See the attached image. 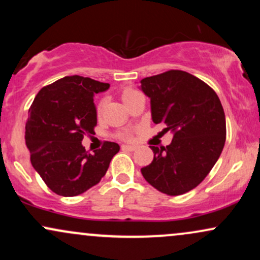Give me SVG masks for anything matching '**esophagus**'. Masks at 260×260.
Segmentation results:
<instances>
[{
  "label": "esophagus",
  "mask_w": 260,
  "mask_h": 260,
  "mask_svg": "<svg viewBox=\"0 0 260 260\" xmlns=\"http://www.w3.org/2000/svg\"><path fill=\"white\" fill-rule=\"evenodd\" d=\"M137 149L136 145H129V144H123L122 145V150H129V151H134Z\"/></svg>",
  "instance_id": "1"
}]
</instances>
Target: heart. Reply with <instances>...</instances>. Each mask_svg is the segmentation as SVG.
<instances>
[{
  "instance_id": "b5f03b06",
  "label": "heart",
  "mask_w": 260,
  "mask_h": 260,
  "mask_svg": "<svg viewBox=\"0 0 260 260\" xmlns=\"http://www.w3.org/2000/svg\"><path fill=\"white\" fill-rule=\"evenodd\" d=\"M139 94H140V92L137 91L136 89L127 88V89H124L123 91H122L121 98H122V100H123V103L127 104V103H129V101L132 100L133 98H136L137 95H139ZM104 106H105V100L103 99V100H100L99 103H98V105H96V113H98V115H100V113L103 112ZM127 137H128V136H127Z\"/></svg>"
}]
</instances>
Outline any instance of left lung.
Listing matches in <instances>:
<instances>
[{"mask_svg":"<svg viewBox=\"0 0 260 260\" xmlns=\"http://www.w3.org/2000/svg\"><path fill=\"white\" fill-rule=\"evenodd\" d=\"M150 98L154 123L165 124L174 139L168 147H150L154 159L143 177L168 196H181L207 177L226 140L225 112L216 92L192 74L171 70L140 80Z\"/></svg>","mask_w":260,"mask_h":260,"instance_id":"left-lung-1","label":"left lung"}]
</instances>
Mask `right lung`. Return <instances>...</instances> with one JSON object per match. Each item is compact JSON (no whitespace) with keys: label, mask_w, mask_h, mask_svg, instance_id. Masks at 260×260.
Listing matches in <instances>:
<instances>
[{"label":"right lung","mask_w":260,"mask_h":260,"mask_svg":"<svg viewBox=\"0 0 260 260\" xmlns=\"http://www.w3.org/2000/svg\"><path fill=\"white\" fill-rule=\"evenodd\" d=\"M109 83L80 76L64 77L44 86L32 101L25 123V144L32 168L56 194L74 197L98 184L120 145L104 142L89 154L84 136L95 134L94 94Z\"/></svg>","instance_id":"right-lung-1"}]
</instances>
